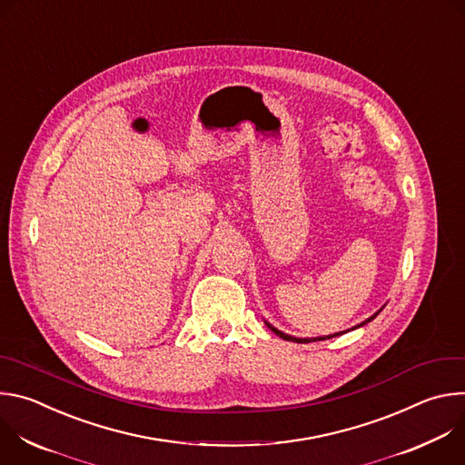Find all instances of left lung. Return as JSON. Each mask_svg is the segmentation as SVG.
Masks as SVG:
<instances>
[{"instance_id": "obj_1", "label": "left lung", "mask_w": 465, "mask_h": 465, "mask_svg": "<svg viewBox=\"0 0 465 465\" xmlns=\"http://www.w3.org/2000/svg\"><path fill=\"white\" fill-rule=\"evenodd\" d=\"M384 307V305H382ZM382 307L375 312V314H371L370 318H366L364 322H361L359 325H355V327H351V329H348V331H353V329H359V327H362V325H366L368 322H371L381 311H382ZM264 323H267V327L271 329V331H274V333L280 337V339H283V341H291V342H300V344H307V342H318V341H327V339H333V337H339V335H342V333H348V331H341V333H335V335H325V337H316V339H296V337H292V335H287V333H283V331H280L278 327H274L272 323H269L267 320H264Z\"/></svg>"}]
</instances>
